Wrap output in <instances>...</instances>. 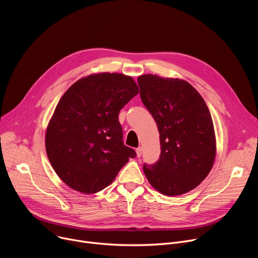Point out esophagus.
I'll return each instance as SVG.
<instances>
[{
	"mask_svg": "<svg viewBox=\"0 0 258 258\" xmlns=\"http://www.w3.org/2000/svg\"><path fill=\"white\" fill-rule=\"evenodd\" d=\"M142 148L141 147H139V148H137L136 149V153H137V157H141V155H142Z\"/></svg>",
	"mask_w": 258,
	"mask_h": 258,
	"instance_id": "1",
	"label": "esophagus"
}]
</instances>
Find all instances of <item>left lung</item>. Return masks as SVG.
<instances>
[{"label": "left lung", "instance_id": "1", "mask_svg": "<svg viewBox=\"0 0 258 258\" xmlns=\"http://www.w3.org/2000/svg\"><path fill=\"white\" fill-rule=\"evenodd\" d=\"M138 84L160 135L159 160L143 166L147 179L163 195L185 194L199 185L214 163L215 134L209 109L186 81L144 75Z\"/></svg>", "mask_w": 258, "mask_h": 258}]
</instances>
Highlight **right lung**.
Wrapping results in <instances>:
<instances>
[{"mask_svg": "<svg viewBox=\"0 0 258 258\" xmlns=\"http://www.w3.org/2000/svg\"><path fill=\"white\" fill-rule=\"evenodd\" d=\"M138 93L131 77L103 72L79 80L62 96L46 131V151L68 187L97 193L136 157L122 142L118 114Z\"/></svg>", "mask_w": 258, "mask_h": 258, "instance_id": "right-lung-1", "label": "right lung"}]
</instances>
